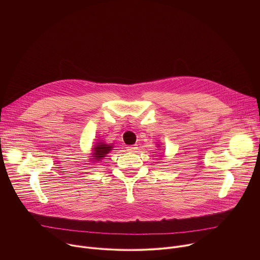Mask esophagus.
Masks as SVG:
<instances>
[{"label":"esophagus","instance_id":"1","mask_svg":"<svg viewBox=\"0 0 260 260\" xmlns=\"http://www.w3.org/2000/svg\"><path fill=\"white\" fill-rule=\"evenodd\" d=\"M126 150L128 152H136L138 150V146L137 145H131V146H127L126 147Z\"/></svg>","mask_w":260,"mask_h":260}]
</instances>
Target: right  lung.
<instances>
[{
    "label": "right lung",
    "mask_w": 260,
    "mask_h": 260,
    "mask_svg": "<svg viewBox=\"0 0 260 260\" xmlns=\"http://www.w3.org/2000/svg\"><path fill=\"white\" fill-rule=\"evenodd\" d=\"M113 145L112 144H105L104 142H96L95 146L92 148V158L95 161H100L104 158L111 150H112Z\"/></svg>",
    "instance_id": "add662e5"
}]
</instances>
